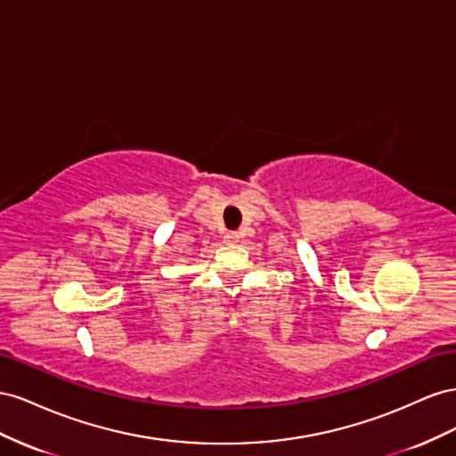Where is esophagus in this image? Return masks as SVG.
I'll use <instances>...</instances> for the list:
<instances>
[{
  "label": "esophagus",
  "mask_w": 456,
  "mask_h": 456,
  "mask_svg": "<svg viewBox=\"0 0 456 456\" xmlns=\"http://www.w3.org/2000/svg\"><path fill=\"white\" fill-rule=\"evenodd\" d=\"M225 240H227V242H237V240H239V232H227Z\"/></svg>",
  "instance_id": "1"
}]
</instances>
